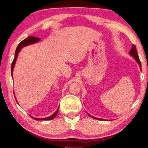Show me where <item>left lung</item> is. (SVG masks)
Here are the masks:
<instances>
[{
    "label": "left lung",
    "mask_w": 148,
    "mask_h": 148,
    "mask_svg": "<svg viewBox=\"0 0 148 148\" xmlns=\"http://www.w3.org/2000/svg\"><path fill=\"white\" fill-rule=\"evenodd\" d=\"M129 54H130L131 56H133V57L135 58V59L136 60V61L137 62H138V64H139V66H140V68H141V64L140 60H139L138 54H137V50H136V46H135L134 44H133V45L132 46V48H131L130 52H129ZM89 115H90L91 117H92V118H94L95 119H99V120H102V119H96V117H94V116H91L90 114H89Z\"/></svg>",
    "instance_id": "1"
}]
</instances>
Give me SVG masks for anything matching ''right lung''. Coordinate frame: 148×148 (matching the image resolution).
Here are the masks:
<instances>
[{"label": "right lung", "instance_id": "1", "mask_svg": "<svg viewBox=\"0 0 148 148\" xmlns=\"http://www.w3.org/2000/svg\"><path fill=\"white\" fill-rule=\"evenodd\" d=\"M40 39V38H36V37H34V36H29V37H27V38H25V39H24L23 40H22V41L19 44V45L17 46V48H16L15 54V58H14L13 62H12V64H11V75H13V71L14 66H15V61H16V60H17V57L18 53H19V52L20 51V50H21V48L22 47H23V46H27V45H29V44H34V43H36V42H38V41H39ZM58 108L57 109V110H56V112H54L53 114L51 115V116L47 117V118L37 119V118H34V117H32V119H35V120H36V121H39V120L49 121V120H52V119H53L54 117L56 116V114H57V113H58Z\"/></svg>", "mask_w": 148, "mask_h": 148}]
</instances>
